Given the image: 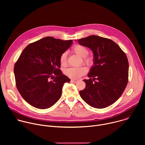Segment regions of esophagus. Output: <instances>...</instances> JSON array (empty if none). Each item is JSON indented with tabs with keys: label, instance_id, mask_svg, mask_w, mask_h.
Returning a JSON list of instances; mask_svg holds the SVG:
<instances>
[{
	"label": "esophagus",
	"instance_id": "obj_1",
	"mask_svg": "<svg viewBox=\"0 0 145 145\" xmlns=\"http://www.w3.org/2000/svg\"><path fill=\"white\" fill-rule=\"evenodd\" d=\"M71 82H72V83H76V82H78V81L77 80H71Z\"/></svg>",
	"mask_w": 145,
	"mask_h": 145
}]
</instances>
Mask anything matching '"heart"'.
Here are the masks:
<instances>
[{
    "label": "heart",
    "instance_id": "b5f03b06",
    "mask_svg": "<svg viewBox=\"0 0 145 145\" xmlns=\"http://www.w3.org/2000/svg\"><path fill=\"white\" fill-rule=\"evenodd\" d=\"M74 53L82 57L84 63L88 67H92L95 64V58L92 56L88 55V49L81 45H75L72 49ZM60 64L63 67L67 65V53L64 52L62 53L59 57ZM87 72V69L84 66L79 67L70 68L65 71L66 75L72 79H78L81 76L84 75Z\"/></svg>",
    "mask_w": 145,
    "mask_h": 145
}]
</instances>
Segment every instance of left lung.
Instances as JSON below:
<instances>
[{
	"label": "left lung",
	"mask_w": 145,
	"mask_h": 145,
	"mask_svg": "<svg viewBox=\"0 0 145 145\" xmlns=\"http://www.w3.org/2000/svg\"><path fill=\"white\" fill-rule=\"evenodd\" d=\"M94 53L95 64L84 80L86 87L81 97L90 106L104 108L114 103L125 91L129 80V61L121 49L110 39L90 35L78 40Z\"/></svg>",
	"instance_id": "8db88e82"
}]
</instances>
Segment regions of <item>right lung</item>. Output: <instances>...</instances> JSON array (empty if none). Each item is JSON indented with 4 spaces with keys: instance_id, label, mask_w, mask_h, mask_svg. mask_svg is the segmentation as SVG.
Returning a JSON list of instances; mask_svg holds the SVG:
<instances>
[{
    "instance_id": "right-lung-1",
    "label": "right lung",
    "mask_w": 145,
    "mask_h": 145,
    "mask_svg": "<svg viewBox=\"0 0 145 145\" xmlns=\"http://www.w3.org/2000/svg\"><path fill=\"white\" fill-rule=\"evenodd\" d=\"M72 43L46 37L27 45L14 65L19 93L31 106L51 107L59 99L65 82L71 80L59 69V57Z\"/></svg>"
}]
</instances>
